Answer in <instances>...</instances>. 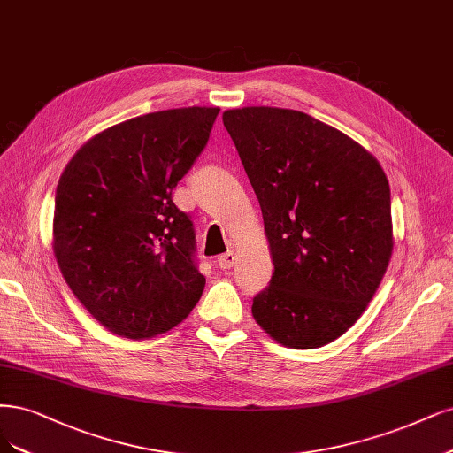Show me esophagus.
<instances>
[{
	"instance_id": "34e87169",
	"label": "esophagus",
	"mask_w": 453,
	"mask_h": 453,
	"mask_svg": "<svg viewBox=\"0 0 453 453\" xmlns=\"http://www.w3.org/2000/svg\"><path fill=\"white\" fill-rule=\"evenodd\" d=\"M234 262H236V255H234V251H226L225 255L217 258V264H219V268L223 270H230L234 266Z\"/></svg>"
}]
</instances>
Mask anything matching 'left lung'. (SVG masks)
<instances>
[{
	"label": "left lung",
	"mask_w": 453,
	"mask_h": 453,
	"mask_svg": "<svg viewBox=\"0 0 453 453\" xmlns=\"http://www.w3.org/2000/svg\"><path fill=\"white\" fill-rule=\"evenodd\" d=\"M223 123L273 257L253 317L285 347L327 345L360 319L392 257L384 170L352 138L298 111L245 106Z\"/></svg>",
	"instance_id": "8db88e82"
}]
</instances>
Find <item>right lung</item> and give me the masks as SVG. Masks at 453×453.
<instances>
[{
	"label": "right lung",
	"mask_w": 453,
	"mask_h": 453,
	"mask_svg": "<svg viewBox=\"0 0 453 453\" xmlns=\"http://www.w3.org/2000/svg\"><path fill=\"white\" fill-rule=\"evenodd\" d=\"M219 108L138 116L93 136L56 189L54 253L67 285L104 327L165 334L198 303L191 217L173 191L206 148Z\"/></svg>",
	"instance_id": "1"
}]
</instances>
